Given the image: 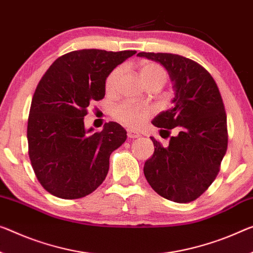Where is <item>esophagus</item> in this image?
<instances>
[{
    "label": "esophagus",
    "mask_w": 253,
    "mask_h": 253,
    "mask_svg": "<svg viewBox=\"0 0 253 253\" xmlns=\"http://www.w3.org/2000/svg\"><path fill=\"white\" fill-rule=\"evenodd\" d=\"M126 134H127V137H129V138H139L140 137L139 132L134 131V130H131V129L126 130Z\"/></svg>",
    "instance_id": "1"
}]
</instances>
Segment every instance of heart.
I'll return each instance as SVG.
<instances>
[{"label": "heart", "mask_w": 253, "mask_h": 253, "mask_svg": "<svg viewBox=\"0 0 253 253\" xmlns=\"http://www.w3.org/2000/svg\"><path fill=\"white\" fill-rule=\"evenodd\" d=\"M139 72L143 81L148 86L159 84L163 87L169 79L166 70L161 64L154 61H141L139 64ZM123 73V67H118L112 71L106 78L105 83V89L107 92H114L118 88L120 78ZM155 110L148 105H143L139 103L124 102L119 104L113 110V118L116 121L123 124L127 127H139L149 120L154 115Z\"/></svg>", "instance_id": "b5f03b06"}]
</instances>
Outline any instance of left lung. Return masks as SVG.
<instances>
[{"label": "left lung", "instance_id": "obj_1", "mask_svg": "<svg viewBox=\"0 0 253 253\" xmlns=\"http://www.w3.org/2000/svg\"><path fill=\"white\" fill-rule=\"evenodd\" d=\"M138 56L164 65L173 81V107L162 112L153 124L167 147L151 137L155 151L143 173L159 196L185 204L199 198L220 169L227 149V120L219 89L207 70L196 61L170 53L140 52Z\"/></svg>", "mask_w": 253, "mask_h": 253}]
</instances>
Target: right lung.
<instances>
[{
	"label": "right lung",
	"mask_w": 253,
	"mask_h": 253,
	"mask_svg": "<svg viewBox=\"0 0 253 253\" xmlns=\"http://www.w3.org/2000/svg\"><path fill=\"white\" fill-rule=\"evenodd\" d=\"M135 50L79 49L53 62L37 84L27 138L33 169L42 188L62 199H79L103 183L110 156L126 140L116 122L103 131L84 129L92 102L105 96L108 75Z\"/></svg>",
	"instance_id": "obj_1"
}]
</instances>
